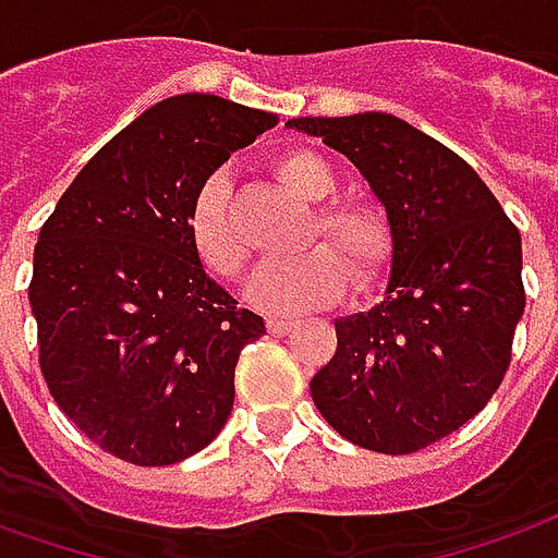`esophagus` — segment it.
<instances>
[{"label": "esophagus", "mask_w": 558, "mask_h": 558, "mask_svg": "<svg viewBox=\"0 0 558 558\" xmlns=\"http://www.w3.org/2000/svg\"><path fill=\"white\" fill-rule=\"evenodd\" d=\"M293 329V320H287V317H268V332L271 336H287Z\"/></svg>", "instance_id": "1"}]
</instances>
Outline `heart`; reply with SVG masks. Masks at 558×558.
I'll use <instances>...</instances> for the list:
<instances>
[{"label":"heart","instance_id":"obj_1","mask_svg":"<svg viewBox=\"0 0 558 558\" xmlns=\"http://www.w3.org/2000/svg\"><path fill=\"white\" fill-rule=\"evenodd\" d=\"M268 170L302 201H320L311 207L302 231V250L287 259H271L250 278L247 299L271 314L320 308L339 299L348 275L357 290L373 287L388 271L393 256V229L381 204L369 198H330L339 185L336 170L314 149L278 151ZM185 229L201 265L222 280H238L247 268V247L229 214V189L222 180H207L195 192L185 216Z\"/></svg>","mask_w":558,"mask_h":558}]
</instances>
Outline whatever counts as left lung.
Segmentation results:
<instances>
[{"label":"left lung","mask_w":558,"mask_h":558,"mask_svg":"<svg viewBox=\"0 0 558 558\" xmlns=\"http://www.w3.org/2000/svg\"><path fill=\"white\" fill-rule=\"evenodd\" d=\"M348 155L385 204L393 271L385 302L336 324L311 400L344 439L412 454L492 400L525 308L522 241L461 155L397 116L293 119Z\"/></svg>","instance_id":"obj_1"}]
</instances>
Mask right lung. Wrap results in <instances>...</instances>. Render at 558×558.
Segmentation results:
<instances>
[{"label":"right lung","instance_id":"1","mask_svg":"<svg viewBox=\"0 0 558 558\" xmlns=\"http://www.w3.org/2000/svg\"><path fill=\"white\" fill-rule=\"evenodd\" d=\"M275 116L214 94L151 106L90 158L45 219L29 305L54 403L136 468L201 452L234 403L241 348L265 336L192 250L185 216L229 151Z\"/></svg>","mask_w":558,"mask_h":558}]
</instances>
